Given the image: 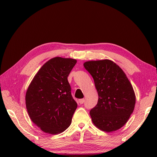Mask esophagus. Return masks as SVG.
<instances>
[{
  "mask_svg": "<svg viewBox=\"0 0 157 157\" xmlns=\"http://www.w3.org/2000/svg\"><path fill=\"white\" fill-rule=\"evenodd\" d=\"M78 102L80 104H82L84 102V99H80L78 100Z\"/></svg>",
  "mask_w": 157,
  "mask_h": 157,
  "instance_id": "1",
  "label": "esophagus"
}]
</instances>
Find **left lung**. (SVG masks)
Listing matches in <instances>:
<instances>
[{
	"instance_id": "1",
	"label": "left lung",
	"mask_w": 157,
	"mask_h": 157,
	"mask_svg": "<svg viewBox=\"0 0 157 157\" xmlns=\"http://www.w3.org/2000/svg\"><path fill=\"white\" fill-rule=\"evenodd\" d=\"M83 65L92 76L98 94V104L90 111L94 124L106 132L120 129L136 104L134 90L127 76L109 59L88 61Z\"/></svg>"
}]
</instances>
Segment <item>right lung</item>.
I'll return each mask as SVG.
<instances>
[{"instance_id": "obj_1", "label": "right lung", "mask_w": 157, "mask_h": 157, "mask_svg": "<svg viewBox=\"0 0 157 157\" xmlns=\"http://www.w3.org/2000/svg\"><path fill=\"white\" fill-rule=\"evenodd\" d=\"M77 60L55 57L35 75L25 94L31 121L45 133L58 134L71 125L77 107L67 77Z\"/></svg>"}]
</instances>
